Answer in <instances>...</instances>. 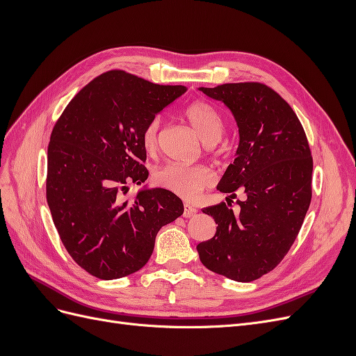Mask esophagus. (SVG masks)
<instances>
[{
	"mask_svg": "<svg viewBox=\"0 0 356 356\" xmlns=\"http://www.w3.org/2000/svg\"><path fill=\"white\" fill-rule=\"evenodd\" d=\"M197 213V209L196 208H193L191 204H188V203H186L184 204V218H191V217H195V215Z\"/></svg>",
	"mask_w": 356,
	"mask_h": 356,
	"instance_id": "34e87169",
	"label": "esophagus"
}]
</instances>
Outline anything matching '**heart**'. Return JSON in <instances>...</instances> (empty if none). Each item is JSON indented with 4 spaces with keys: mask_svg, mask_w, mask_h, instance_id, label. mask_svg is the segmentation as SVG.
<instances>
[{
    "mask_svg": "<svg viewBox=\"0 0 356 356\" xmlns=\"http://www.w3.org/2000/svg\"><path fill=\"white\" fill-rule=\"evenodd\" d=\"M187 122L193 127L204 144L217 143L224 129L222 118L220 113L212 105L196 101L191 102L184 110ZM160 129V117L156 115L147 123L143 132V143L147 148H154L157 145ZM212 181V175L204 166H186L179 163H170L161 166L156 170L154 182L159 187H163L175 195L193 199L207 188Z\"/></svg>",
    "mask_w": 356,
    "mask_h": 356,
    "instance_id": "obj_1",
    "label": "heart"
}]
</instances>
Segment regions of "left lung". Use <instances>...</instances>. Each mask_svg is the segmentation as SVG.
<instances>
[{"label": "left lung", "mask_w": 356, "mask_h": 356, "mask_svg": "<svg viewBox=\"0 0 356 356\" xmlns=\"http://www.w3.org/2000/svg\"><path fill=\"white\" fill-rule=\"evenodd\" d=\"M224 102L239 127V147L218 184L231 204L202 209L218 224L212 239L197 245L202 264L238 282L272 272L293 246L312 200L314 160L298 117L281 95L263 83L200 88Z\"/></svg>", "instance_id": "1"}]
</instances>
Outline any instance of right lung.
<instances>
[{
	"instance_id": "right-lung-1",
	"label": "right lung",
	"mask_w": 356,
	"mask_h": 356,
	"mask_svg": "<svg viewBox=\"0 0 356 356\" xmlns=\"http://www.w3.org/2000/svg\"><path fill=\"white\" fill-rule=\"evenodd\" d=\"M186 90L113 70L84 86L53 127L47 203L63 246L92 276L110 281L138 272L159 230L184 212L165 188L141 190L132 200L123 195L148 178L144 127Z\"/></svg>"
}]
</instances>
